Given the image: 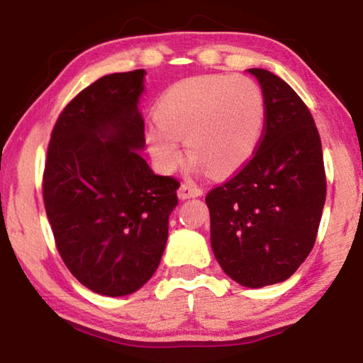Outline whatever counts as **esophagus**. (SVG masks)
Here are the masks:
<instances>
[{
  "mask_svg": "<svg viewBox=\"0 0 363 363\" xmlns=\"http://www.w3.org/2000/svg\"><path fill=\"white\" fill-rule=\"evenodd\" d=\"M179 199H194V197H201L202 196V189L197 187L192 182H184L177 191Z\"/></svg>",
  "mask_w": 363,
  "mask_h": 363,
  "instance_id": "obj_1",
  "label": "esophagus"
}]
</instances>
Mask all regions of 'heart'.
<instances>
[{"label": "heart", "instance_id": "heart-1", "mask_svg": "<svg viewBox=\"0 0 363 363\" xmlns=\"http://www.w3.org/2000/svg\"><path fill=\"white\" fill-rule=\"evenodd\" d=\"M157 121L146 125L156 166L172 172L182 159V141L194 171L229 176L257 151L265 125L262 89L250 77L209 74L171 86L159 98Z\"/></svg>", "mask_w": 363, "mask_h": 363}]
</instances>
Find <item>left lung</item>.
I'll use <instances>...</instances> for the list:
<instances>
[{"label":"left lung","mask_w":363,"mask_h":363,"mask_svg":"<svg viewBox=\"0 0 363 363\" xmlns=\"http://www.w3.org/2000/svg\"><path fill=\"white\" fill-rule=\"evenodd\" d=\"M265 99L254 157L206 196L211 245L232 280L260 289L284 282L311 254L325 204L320 136L311 111L274 72L247 69Z\"/></svg>","instance_id":"8db88e82"}]
</instances>
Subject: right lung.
<instances>
[{
  "label": "right lung",
  "mask_w": 363,
  "mask_h": 363,
  "mask_svg": "<svg viewBox=\"0 0 363 363\" xmlns=\"http://www.w3.org/2000/svg\"><path fill=\"white\" fill-rule=\"evenodd\" d=\"M144 69L99 77L56 121L43 179L60 255L89 291L123 297L156 272L166 249L179 182L157 176L139 98Z\"/></svg>",
  "instance_id": "add662e5"
}]
</instances>
